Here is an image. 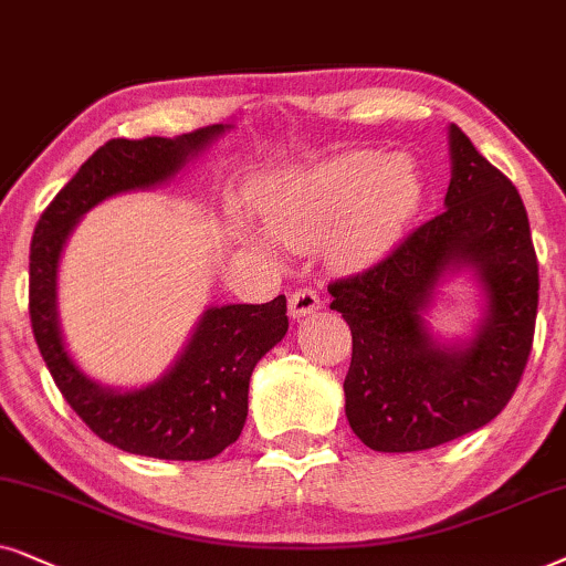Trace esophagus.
Here are the masks:
<instances>
[{"label":"esophagus","mask_w":566,"mask_h":566,"mask_svg":"<svg viewBox=\"0 0 566 566\" xmlns=\"http://www.w3.org/2000/svg\"><path fill=\"white\" fill-rule=\"evenodd\" d=\"M315 311H321V297L318 292L311 287H300L290 295V315L292 318H305Z\"/></svg>","instance_id":"34e87169"}]
</instances>
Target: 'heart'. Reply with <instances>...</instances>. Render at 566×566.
Segmentation results:
<instances>
[{"instance_id":"obj_1","label":"heart","mask_w":566,"mask_h":566,"mask_svg":"<svg viewBox=\"0 0 566 566\" xmlns=\"http://www.w3.org/2000/svg\"><path fill=\"white\" fill-rule=\"evenodd\" d=\"M427 199L411 155L349 149L311 165L271 172L259 186L263 228L243 224L245 243L274 253L323 243L331 263L361 269L394 251Z\"/></svg>"}]
</instances>
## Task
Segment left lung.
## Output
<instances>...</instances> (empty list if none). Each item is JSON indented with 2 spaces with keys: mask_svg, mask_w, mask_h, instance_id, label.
I'll return each mask as SVG.
<instances>
[{
  "mask_svg": "<svg viewBox=\"0 0 566 566\" xmlns=\"http://www.w3.org/2000/svg\"><path fill=\"white\" fill-rule=\"evenodd\" d=\"M446 212L388 259L328 287L352 331L344 380L352 432L378 453H413L489 424L515 394L538 311V261L517 188L448 126ZM465 275L480 318L463 337L428 326L441 284Z\"/></svg>",
  "mask_w": 566,
  "mask_h": 566,
  "instance_id": "left-lung-1",
  "label": "left lung"
}]
</instances>
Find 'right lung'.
<instances>
[{
	"label": "right lung",
	"mask_w": 566,
	"mask_h": 566,
	"mask_svg": "<svg viewBox=\"0 0 566 566\" xmlns=\"http://www.w3.org/2000/svg\"><path fill=\"white\" fill-rule=\"evenodd\" d=\"M232 132L230 124L180 137L111 139L56 193L30 243V321L51 378L80 419L113 448L160 461H209L230 448L248 417L253 367L287 334V297L263 305H209L160 378L116 388L90 378L66 346L59 266L90 209L118 193L170 184Z\"/></svg>",
	"instance_id": "right-lung-1"
}]
</instances>
